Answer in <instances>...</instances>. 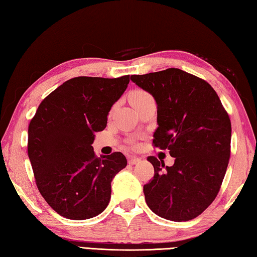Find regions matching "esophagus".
Masks as SVG:
<instances>
[{"label":"esophagus","mask_w":257,"mask_h":257,"mask_svg":"<svg viewBox=\"0 0 257 257\" xmlns=\"http://www.w3.org/2000/svg\"><path fill=\"white\" fill-rule=\"evenodd\" d=\"M141 162H142V160L139 159V158H135V156H133V158H130L129 161H128V163L132 164V165L138 164V163H141Z\"/></svg>","instance_id":"1"}]
</instances>
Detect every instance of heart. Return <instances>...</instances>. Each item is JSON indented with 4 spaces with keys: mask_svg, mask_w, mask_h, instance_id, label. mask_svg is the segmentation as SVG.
Masks as SVG:
<instances>
[{
    "mask_svg": "<svg viewBox=\"0 0 257 257\" xmlns=\"http://www.w3.org/2000/svg\"><path fill=\"white\" fill-rule=\"evenodd\" d=\"M149 97H152L151 95L145 92V90H141V89H137V90H134V92L130 94L129 96V101L132 104H135V103H138L143 101V99L145 98H149Z\"/></svg>",
    "mask_w": 257,
    "mask_h": 257,
    "instance_id": "1",
    "label": "heart"
}]
</instances>
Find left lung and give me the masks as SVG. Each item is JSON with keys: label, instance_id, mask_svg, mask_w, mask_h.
I'll return each instance as SVG.
<instances>
[{"label": "left lung", "instance_id": "left-lung-1", "mask_svg": "<svg viewBox=\"0 0 257 257\" xmlns=\"http://www.w3.org/2000/svg\"><path fill=\"white\" fill-rule=\"evenodd\" d=\"M158 104L153 144L169 150L171 167L155 156L154 177L144 186L149 207L163 219L181 222L198 216L214 201L227 171L231 122L205 80L180 69L130 77Z\"/></svg>", "mask_w": 257, "mask_h": 257}]
</instances>
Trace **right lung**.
Wrapping results in <instances>:
<instances>
[{"mask_svg":"<svg viewBox=\"0 0 257 257\" xmlns=\"http://www.w3.org/2000/svg\"><path fill=\"white\" fill-rule=\"evenodd\" d=\"M129 80L72 78L43 99L30 121L27 149L37 188L67 219H90L105 210L111 181L127 165L120 152L97 158L92 144Z\"/></svg>","mask_w":257,"mask_h":257,"instance_id":"right-lung-1","label":"right lung"}]
</instances>
